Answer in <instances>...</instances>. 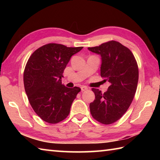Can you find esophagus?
Masks as SVG:
<instances>
[{"instance_id": "34e87169", "label": "esophagus", "mask_w": 160, "mask_h": 160, "mask_svg": "<svg viewBox=\"0 0 160 160\" xmlns=\"http://www.w3.org/2000/svg\"><path fill=\"white\" fill-rule=\"evenodd\" d=\"M88 88H87L86 86H82L81 87V90L82 91H85V90H88Z\"/></svg>"}]
</instances>
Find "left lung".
<instances>
[{"mask_svg": "<svg viewBox=\"0 0 160 160\" xmlns=\"http://www.w3.org/2000/svg\"><path fill=\"white\" fill-rule=\"evenodd\" d=\"M88 49L101 55V76L110 83L104 93L92 89L95 99L90 104V113L98 122L109 125L122 117L134 98L138 66L131 51L118 42L112 40Z\"/></svg>", "mask_w": 160, "mask_h": 160, "instance_id": "left-lung-1", "label": "left lung"}]
</instances>
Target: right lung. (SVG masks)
Listing matches in <instances>:
<instances>
[{"mask_svg": "<svg viewBox=\"0 0 160 160\" xmlns=\"http://www.w3.org/2000/svg\"><path fill=\"white\" fill-rule=\"evenodd\" d=\"M82 48L51 43L34 51L27 62L23 75L25 92L32 109L46 122L57 123L69 114L81 89L66 88L61 78L71 56Z\"/></svg>", "mask_w": 160, "mask_h": 160, "instance_id": "add662e5", "label": "right lung"}]
</instances>
